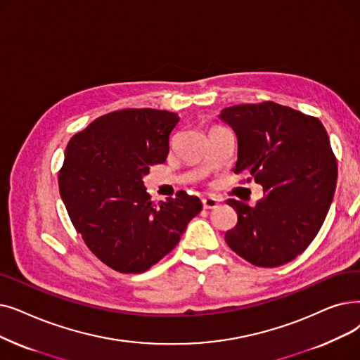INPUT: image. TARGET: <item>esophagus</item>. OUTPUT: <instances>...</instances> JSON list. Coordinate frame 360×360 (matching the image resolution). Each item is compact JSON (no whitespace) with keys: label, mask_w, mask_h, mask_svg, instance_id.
Returning <instances> with one entry per match:
<instances>
[{"label":"esophagus","mask_w":360,"mask_h":360,"mask_svg":"<svg viewBox=\"0 0 360 360\" xmlns=\"http://www.w3.org/2000/svg\"><path fill=\"white\" fill-rule=\"evenodd\" d=\"M202 206H205V209H216L219 206V200L214 197L202 198Z\"/></svg>","instance_id":"34e87169"}]
</instances>
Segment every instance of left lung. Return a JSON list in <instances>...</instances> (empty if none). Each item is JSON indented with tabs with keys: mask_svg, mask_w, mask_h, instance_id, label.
Here are the masks:
<instances>
[{
	"mask_svg": "<svg viewBox=\"0 0 360 360\" xmlns=\"http://www.w3.org/2000/svg\"><path fill=\"white\" fill-rule=\"evenodd\" d=\"M237 135L236 174L263 186L255 207L229 198L238 222L225 241L255 266L276 268L302 255L319 232L337 184V162L319 119L272 101L226 107Z\"/></svg>",
	"mask_w": 360,
	"mask_h": 360,
	"instance_id": "obj_1",
	"label": "left lung"
}]
</instances>
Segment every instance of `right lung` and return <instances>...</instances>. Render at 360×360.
Masks as SVG:
<instances>
[{
  "label": "right lung",
  "instance_id": "obj_1",
  "mask_svg": "<svg viewBox=\"0 0 360 360\" xmlns=\"http://www.w3.org/2000/svg\"><path fill=\"white\" fill-rule=\"evenodd\" d=\"M178 113L127 108L72 136L58 188L70 221L91 252L122 274H141L174 248L202 205L179 191L153 205L144 176L169 154Z\"/></svg>",
  "mask_w": 360,
  "mask_h": 360
}]
</instances>
